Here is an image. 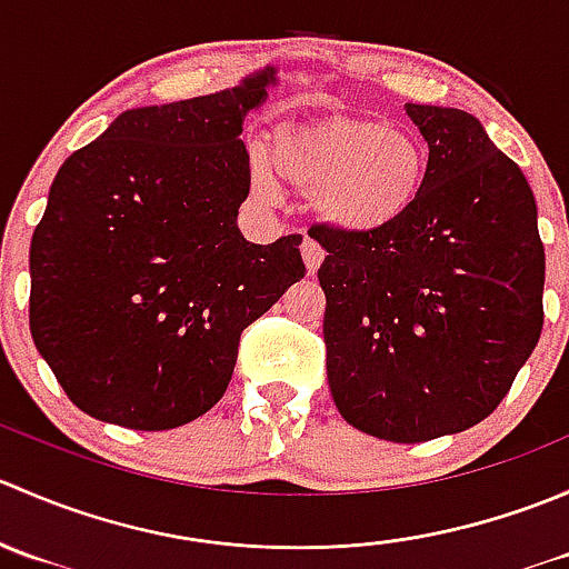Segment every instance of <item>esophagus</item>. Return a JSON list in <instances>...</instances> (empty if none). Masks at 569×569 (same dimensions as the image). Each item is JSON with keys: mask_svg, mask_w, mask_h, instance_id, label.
Returning <instances> with one entry per match:
<instances>
[{"mask_svg": "<svg viewBox=\"0 0 569 569\" xmlns=\"http://www.w3.org/2000/svg\"><path fill=\"white\" fill-rule=\"evenodd\" d=\"M302 261H306L308 274H313L321 267V261H325V250H321L313 239H306V242H302Z\"/></svg>", "mask_w": 569, "mask_h": 569, "instance_id": "obj_1", "label": "esophagus"}]
</instances>
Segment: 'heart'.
<instances>
[{"label": "heart", "instance_id": "b5f03b06", "mask_svg": "<svg viewBox=\"0 0 569 569\" xmlns=\"http://www.w3.org/2000/svg\"><path fill=\"white\" fill-rule=\"evenodd\" d=\"M267 159L269 164L252 157L248 164L258 203H278L280 178L311 194L319 222L349 237H371L405 220L429 176L427 148L412 131L355 114H327L274 131Z\"/></svg>", "mask_w": 569, "mask_h": 569}]
</instances>
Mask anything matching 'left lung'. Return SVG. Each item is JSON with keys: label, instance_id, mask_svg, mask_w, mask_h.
Masks as SVG:
<instances>
[{"label": "left lung", "instance_id": "1", "mask_svg": "<svg viewBox=\"0 0 569 569\" xmlns=\"http://www.w3.org/2000/svg\"><path fill=\"white\" fill-rule=\"evenodd\" d=\"M429 176L405 220L371 237L311 228L327 252V382L343 421L391 443L485 421L542 332L545 250L523 170L473 114L405 104Z\"/></svg>", "mask_w": 569, "mask_h": 569}]
</instances>
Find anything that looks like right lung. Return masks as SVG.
<instances>
[{
    "mask_svg": "<svg viewBox=\"0 0 569 569\" xmlns=\"http://www.w3.org/2000/svg\"><path fill=\"white\" fill-rule=\"evenodd\" d=\"M280 84L120 112L62 162L30 248V330L68 399L126 429H173L217 405L239 336L302 280V237L252 244L244 118Z\"/></svg>",
    "mask_w": 569,
    "mask_h": 569,
    "instance_id": "1",
    "label": "right lung"
}]
</instances>
